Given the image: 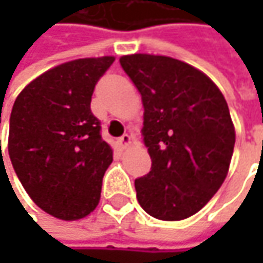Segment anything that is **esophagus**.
<instances>
[{
  "label": "esophagus",
  "instance_id": "esophagus-1",
  "mask_svg": "<svg viewBox=\"0 0 263 263\" xmlns=\"http://www.w3.org/2000/svg\"><path fill=\"white\" fill-rule=\"evenodd\" d=\"M130 142H132V136L130 135H123L121 137H118V140H117V143H118V146L120 147H127L128 145H130Z\"/></svg>",
  "mask_w": 263,
  "mask_h": 263
}]
</instances>
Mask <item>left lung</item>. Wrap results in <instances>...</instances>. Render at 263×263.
<instances>
[{
	"mask_svg": "<svg viewBox=\"0 0 263 263\" xmlns=\"http://www.w3.org/2000/svg\"><path fill=\"white\" fill-rule=\"evenodd\" d=\"M143 102V142L152 159L135 180L151 217L180 221L206 205L227 177L236 133L227 101L202 71L164 55L120 58Z\"/></svg>",
	"mask_w": 263,
	"mask_h": 263,
	"instance_id": "8db88e82",
	"label": "left lung"
}]
</instances>
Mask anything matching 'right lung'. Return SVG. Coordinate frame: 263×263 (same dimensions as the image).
I'll return each instance as SVG.
<instances>
[{"label": "right lung", "mask_w": 263, "mask_h": 263, "mask_svg": "<svg viewBox=\"0 0 263 263\" xmlns=\"http://www.w3.org/2000/svg\"><path fill=\"white\" fill-rule=\"evenodd\" d=\"M114 60L80 58L60 64L30 82L13 105L11 164L27 195L52 217L80 219L99 203L112 149L101 136L90 101Z\"/></svg>", "instance_id": "add662e5"}]
</instances>
